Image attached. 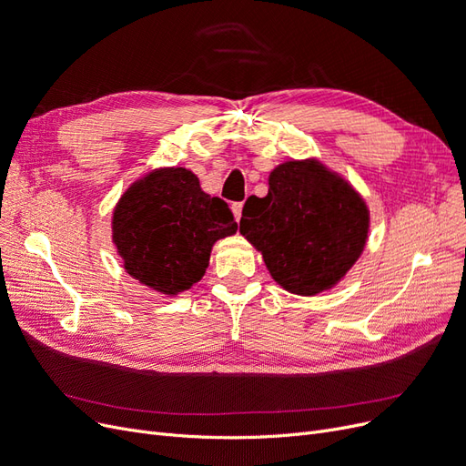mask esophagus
<instances>
[{
	"label": "esophagus",
	"instance_id": "obj_1",
	"mask_svg": "<svg viewBox=\"0 0 466 466\" xmlns=\"http://www.w3.org/2000/svg\"><path fill=\"white\" fill-rule=\"evenodd\" d=\"M241 211H243V204H241V202L232 204V213H234V217H236L238 223H239V218H241Z\"/></svg>",
	"mask_w": 466,
	"mask_h": 466
}]
</instances>
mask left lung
<instances>
[{
	"label": "left lung",
	"mask_w": 466,
	"mask_h": 466,
	"mask_svg": "<svg viewBox=\"0 0 466 466\" xmlns=\"http://www.w3.org/2000/svg\"><path fill=\"white\" fill-rule=\"evenodd\" d=\"M370 217L353 187L317 160H289L249 196L239 232L289 292L313 297L334 287L360 257Z\"/></svg>",
	"instance_id": "left-lung-1"
}]
</instances>
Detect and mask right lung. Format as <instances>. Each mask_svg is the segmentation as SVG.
Wrapping results in <instances>:
<instances>
[{
	"label": "right lung",
	"instance_id": "obj_1",
	"mask_svg": "<svg viewBox=\"0 0 466 466\" xmlns=\"http://www.w3.org/2000/svg\"><path fill=\"white\" fill-rule=\"evenodd\" d=\"M111 225L125 270L169 297L200 281L213 243L238 230L228 204L206 194L185 167H162L136 181Z\"/></svg>",
	"mask_w": 466,
	"mask_h": 466
}]
</instances>
